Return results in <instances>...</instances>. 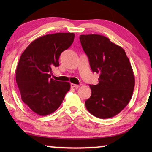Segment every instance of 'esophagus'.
<instances>
[{"label": "esophagus", "mask_w": 152, "mask_h": 152, "mask_svg": "<svg viewBox=\"0 0 152 152\" xmlns=\"http://www.w3.org/2000/svg\"><path fill=\"white\" fill-rule=\"evenodd\" d=\"M70 87H71L72 88H78V87H79V86L78 85H77V84H70Z\"/></svg>", "instance_id": "1"}]
</instances>
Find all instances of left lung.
Returning a JSON list of instances; mask_svg holds the SVG:
<instances>
[{
	"label": "left lung",
	"instance_id": "1",
	"mask_svg": "<svg viewBox=\"0 0 152 152\" xmlns=\"http://www.w3.org/2000/svg\"><path fill=\"white\" fill-rule=\"evenodd\" d=\"M80 43L99 83L90 85L91 95L85 104L95 117L106 119L120 113L129 102L135 78L125 51L99 34H82Z\"/></svg>",
	"mask_w": 152,
	"mask_h": 152
}]
</instances>
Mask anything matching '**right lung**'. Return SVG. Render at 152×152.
<instances>
[{
  "label": "right lung",
  "instance_id": "right-lung-1",
  "mask_svg": "<svg viewBox=\"0 0 152 152\" xmlns=\"http://www.w3.org/2000/svg\"><path fill=\"white\" fill-rule=\"evenodd\" d=\"M74 33L46 34L33 41L20 56L16 81L23 102L34 113L47 115L60 107L69 82L50 78L52 68L59 66V58L74 41Z\"/></svg>",
  "mask_w": 152,
  "mask_h": 152
}]
</instances>
